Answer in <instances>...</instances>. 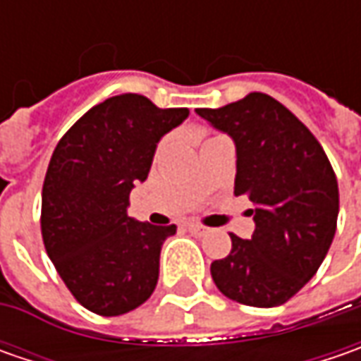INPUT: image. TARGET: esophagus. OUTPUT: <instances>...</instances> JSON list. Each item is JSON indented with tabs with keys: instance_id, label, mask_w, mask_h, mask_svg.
<instances>
[{
	"instance_id": "esophagus-1",
	"label": "esophagus",
	"mask_w": 361,
	"mask_h": 361,
	"mask_svg": "<svg viewBox=\"0 0 361 361\" xmlns=\"http://www.w3.org/2000/svg\"><path fill=\"white\" fill-rule=\"evenodd\" d=\"M187 229L192 233V235H199V237H204L207 233H209V229L207 227H202V225H199V223H190V225H187Z\"/></svg>"
}]
</instances>
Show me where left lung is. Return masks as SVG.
<instances>
[{
    "label": "left lung",
    "instance_id": "1",
    "mask_svg": "<svg viewBox=\"0 0 361 361\" xmlns=\"http://www.w3.org/2000/svg\"><path fill=\"white\" fill-rule=\"evenodd\" d=\"M197 114L235 142V195L249 197L255 221L251 239L231 233V253L211 263L213 281L245 305H281L315 275L334 241V169L312 132L267 94Z\"/></svg>",
    "mask_w": 361,
    "mask_h": 361
}]
</instances>
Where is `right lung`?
<instances>
[{"label": "right lung", "mask_w": 361, "mask_h": 361, "mask_svg": "<svg viewBox=\"0 0 361 361\" xmlns=\"http://www.w3.org/2000/svg\"><path fill=\"white\" fill-rule=\"evenodd\" d=\"M188 108H159L140 94H118L90 108L66 132L42 190V237L72 295L98 315H122L152 295L162 243L176 225L128 215L160 138Z\"/></svg>", "instance_id": "add662e5"}]
</instances>
